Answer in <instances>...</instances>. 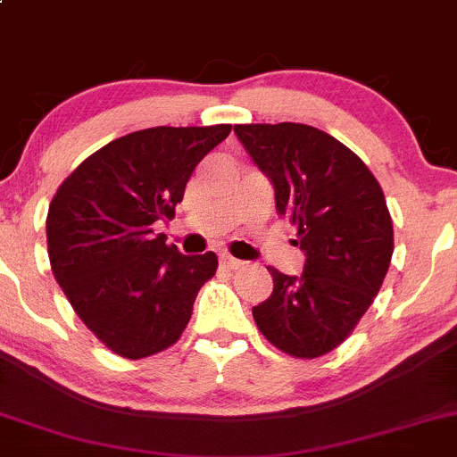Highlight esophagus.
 <instances>
[{
  "instance_id": "34e87169",
  "label": "esophagus",
  "mask_w": 457,
  "mask_h": 457,
  "mask_svg": "<svg viewBox=\"0 0 457 457\" xmlns=\"http://www.w3.org/2000/svg\"><path fill=\"white\" fill-rule=\"evenodd\" d=\"M220 262H223V265L228 267V269H238V267H243V261H238V258L229 256V253H220Z\"/></svg>"
}]
</instances>
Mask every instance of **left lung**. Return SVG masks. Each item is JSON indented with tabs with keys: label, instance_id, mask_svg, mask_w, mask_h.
Returning <instances> with one entry per match:
<instances>
[{
	"label": "left lung",
	"instance_id": "8db88e82",
	"mask_svg": "<svg viewBox=\"0 0 457 457\" xmlns=\"http://www.w3.org/2000/svg\"><path fill=\"white\" fill-rule=\"evenodd\" d=\"M238 142L271 181L276 210L297 225L304 271L269 267L273 291L253 306L282 353L313 359L353 333L383 285L394 252L386 196L368 166L309 124H237Z\"/></svg>",
	"mask_w": 457,
	"mask_h": 457
}]
</instances>
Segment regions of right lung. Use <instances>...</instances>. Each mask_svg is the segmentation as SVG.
I'll return each instance as SVG.
<instances>
[{
    "mask_svg": "<svg viewBox=\"0 0 457 457\" xmlns=\"http://www.w3.org/2000/svg\"><path fill=\"white\" fill-rule=\"evenodd\" d=\"M232 124L153 127L89 155L47 210L56 282L85 326L115 354L144 359L184 333L216 253L186 256L151 225L172 219L195 166Z\"/></svg>",
    "mask_w": 457,
    "mask_h": 457,
    "instance_id": "add662e5",
    "label": "right lung"
}]
</instances>
